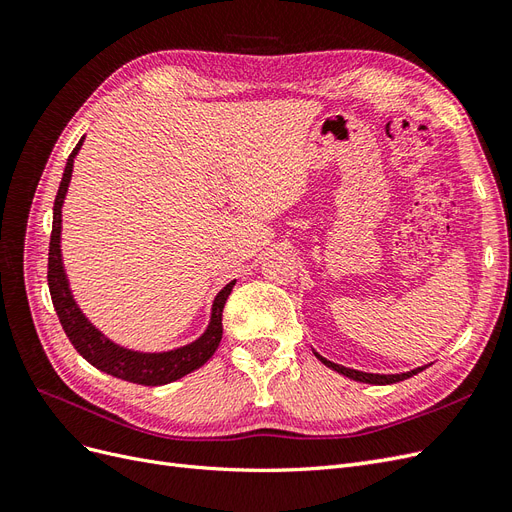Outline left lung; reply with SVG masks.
Segmentation results:
<instances>
[{"label": "left lung", "instance_id": "1", "mask_svg": "<svg viewBox=\"0 0 512 512\" xmlns=\"http://www.w3.org/2000/svg\"><path fill=\"white\" fill-rule=\"evenodd\" d=\"M314 354H316V359H318L320 363L331 367L333 371H337V374H342V376H346V378H350V380H356V382H365V384H393V382H401V380H406V378H412V376L418 374V371L425 369V367H416V369L404 371V374H367V371L350 369V367H344V365H337V363H333V361H327V359H324V356H320L318 352H314Z\"/></svg>", "mask_w": 512, "mask_h": 512}]
</instances>
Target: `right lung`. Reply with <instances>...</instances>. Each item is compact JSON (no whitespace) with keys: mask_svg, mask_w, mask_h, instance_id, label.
Masks as SVG:
<instances>
[{"mask_svg":"<svg viewBox=\"0 0 512 512\" xmlns=\"http://www.w3.org/2000/svg\"><path fill=\"white\" fill-rule=\"evenodd\" d=\"M83 141L85 136L70 153L53 205V230L49 245V290L53 307L76 352H79L87 363L104 371V374L145 386L175 382L183 376H188L190 371L203 367L211 359L213 352L218 350L222 342V309L237 280L228 282L218 294H215L211 305V318L205 333L181 348H173L166 352L132 350L115 344L113 339H108L100 329H96L94 324L89 322V318L81 312L79 303L74 301V294L70 290V282L64 269V258H61V207H64L68 185L72 179L74 158L79 156Z\"/></svg>","mask_w":512,"mask_h":512,"instance_id":"right-lung-1","label":"right lung"}]
</instances>
